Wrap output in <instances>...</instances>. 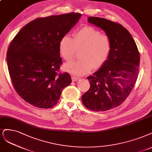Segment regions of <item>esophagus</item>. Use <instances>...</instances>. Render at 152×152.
<instances>
[{
	"mask_svg": "<svg viewBox=\"0 0 152 152\" xmlns=\"http://www.w3.org/2000/svg\"><path fill=\"white\" fill-rule=\"evenodd\" d=\"M78 77H75V76H72V81H74V82H75V81H77V80H78Z\"/></svg>",
	"mask_w": 152,
	"mask_h": 152,
	"instance_id": "obj_1",
	"label": "esophagus"
}]
</instances>
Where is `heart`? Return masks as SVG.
I'll list each match as a JSON object with an SVG mask.
<instances>
[{"label":"heart","mask_w":152,"mask_h":152,"mask_svg":"<svg viewBox=\"0 0 152 152\" xmlns=\"http://www.w3.org/2000/svg\"><path fill=\"white\" fill-rule=\"evenodd\" d=\"M112 49L110 36L91 26H84L73 34L63 36L59 43V51L66 61L74 58L76 51L81 50V59L65 65V70L72 74L83 75L92 69H98L105 62Z\"/></svg>","instance_id":"heart-1"}]
</instances>
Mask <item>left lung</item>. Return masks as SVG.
I'll return each instance as SVG.
<instances>
[{
    "instance_id": "8db88e82",
    "label": "left lung",
    "mask_w": 152,
    "mask_h": 152,
    "mask_svg": "<svg viewBox=\"0 0 152 152\" xmlns=\"http://www.w3.org/2000/svg\"><path fill=\"white\" fill-rule=\"evenodd\" d=\"M88 22L110 36L112 49L100 69L87 77L90 88L82 96V101L91 111H106L121 104L134 87L140 53L132 35L121 24L97 17L88 18Z\"/></svg>"
}]
</instances>
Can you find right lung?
Instances as JSON below:
<instances>
[{
  "label": "right lung",
  "mask_w": 152,
  "mask_h": 152,
  "mask_svg": "<svg viewBox=\"0 0 152 152\" xmlns=\"http://www.w3.org/2000/svg\"><path fill=\"white\" fill-rule=\"evenodd\" d=\"M80 17V13L71 12L37 18L10 42L7 64L12 85L19 96L33 106H54L63 89L72 82L69 73H58L62 65L59 43Z\"/></svg>",
  "instance_id": "1"
}]
</instances>
